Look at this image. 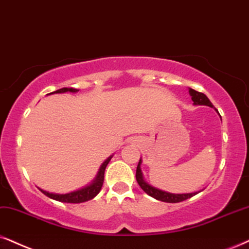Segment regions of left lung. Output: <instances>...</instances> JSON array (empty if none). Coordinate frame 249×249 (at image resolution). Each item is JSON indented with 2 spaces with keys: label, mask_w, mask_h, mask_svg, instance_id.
Returning a JSON list of instances; mask_svg holds the SVG:
<instances>
[{
  "label": "left lung",
  "mask_w": 249,
  "mask_h": 249,
  "mask_svg": "<svg viewBox=\"0 0 249 249\" xmlns=\"http://www.w3.org/2000/svg\"><path fill=\"white\" fill-rule=\"evenodd\" d=\"M188 92H190V95L192 96V101H193L194 106H207V107H210V108H213V103L209 101L208 97L204 95L203 93L196 92V90L192 89V88H188ZM141 163H142V161H141V159H140L139 164H138V166H137L135 178H137L138 184H139V186L142 188L143 192H146L149 196L154 197V199L163 201V202L176 203V202H181V201L190 199V197L194 196L195 194L200 193L201 192V191H197V192H193V193L177 194V193H170V192H166V191L160 190V188L154 187L150 184H148L146 180H144L142 171H141Z\"/></svg>",
  "instance_id": "left-lung-1"
}]
</instances>
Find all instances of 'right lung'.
Listing matches in <instances>:
<instances>
[{"mask_svg":"<svg viewBox=\"0 0 249 249\" xmlns=\"http://www.w3.org/2000/svg\"><path fill=\"white\" fill-rule=\"evenodd\" d=\"M79 92V89L73 87H64L61 88V89L55 90V92L49 93V94H61V93H77ZM112 159V155L109 156L108 159L106 160L105 162L102 163L101 166H100L99 171L95 176V178L93 179L90 184L86 185L83 188H79V190L70 192V193H65V194H59V193H52V192L45 191L42 188H39V190L42 192L43 194L47 195V196L50 197V199L59 201V202H67V203H81V202H86V201H89L94 199L99 192L101 191L102 185H103V180H105V171L107 165L110 162V160Z\"/></svg>","mask_w":249,"mask_h":249,"instance_id":"right-lung-1","label":"right lung"}]
</instances>
